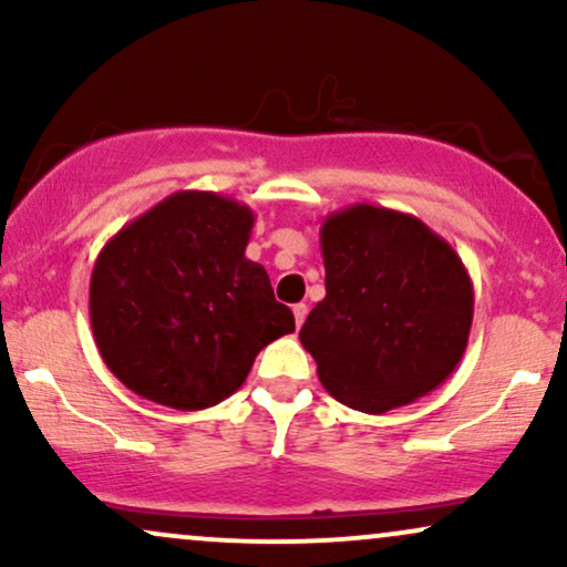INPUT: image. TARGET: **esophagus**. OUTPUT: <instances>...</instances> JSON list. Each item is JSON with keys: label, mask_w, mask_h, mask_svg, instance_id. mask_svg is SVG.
<instances>
[{"label": "esophagus", "mask_w": 567, "mask_h": 567, "mask_svg": "<svg viewBox=\"0 0 567 567\" xmlns=\"http://www.w3.org/2000/svg\"><path fill=\"white\" fill-rule=\"evenodd\" d=\"M292 315H296V324H298V328H301L303 320H306V315H309V306L296 303V306H292Z\"/></svg>", "instance_id": "esophagus-1"}]
</instances>
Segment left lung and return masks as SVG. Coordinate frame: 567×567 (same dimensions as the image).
<instances>
[{
  "instance_id": "obj_1",
  "label": "left lung",
  "mask_w": 567,
  "mask_h": 567,
  "mask_svg": "<svg viewBox=\"0 0 567 567\" xmlns=\"http://www.w3.org/2000/svg\"><path fill=\"white\" fill-rule=\"evenodd\" d=\"M324 298L303 349L343 405L379 415L440 386L464 357L474 317L470 271L424 220L349 205L320 229Z\"/></svg>"
}]
</instances>
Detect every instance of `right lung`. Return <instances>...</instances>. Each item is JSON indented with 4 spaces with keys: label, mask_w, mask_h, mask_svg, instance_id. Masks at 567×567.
<instances>
[{
    "label": "right lung",
    "mask_w": 567,
    "mask_h": 567,
    "mask_svg": "<svg viewBox=\"0 0 567 567\" xmlns=\"http://www.w3.org/2000/svg\"><path fill=\"white\" fill-rule=\"evenodd\" d=\"M252 210L216 192H175L97 252L90 324L130 392L175 410L218 405L256 354L296 330L261 264L245 256Z\"/></svg>",
    "instance_id": "1"
}]
</instances>
